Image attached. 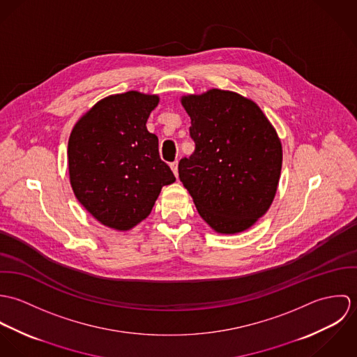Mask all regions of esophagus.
Returning <instances> with one entry per match:
<instances>
[{
    "label": "esophagus",
    "instance_id": "esophagus-1",
    "mask_svg": "<svg viewBox=\"0 0 357 357\" xmlns=\"http://www.w3.org/2000/svg\"><path fill=\"white\" fill-rule=\"evenodd\" d=\"M170 167H172V170H173L174 176L177 177V176H178V162H177V160H174L173 163H170Z\"/></svg>",
    "mask_w": 357,
    "mask_h": 357
}]
</instances>
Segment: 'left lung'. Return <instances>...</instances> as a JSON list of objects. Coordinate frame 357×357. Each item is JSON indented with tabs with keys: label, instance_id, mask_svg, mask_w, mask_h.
Returning <instances> with one entry per match:
<instances>
[{
	"label": "left lung",
	"instance_id": "obj_1",
	"mask_svg": "<svg viewBox=\"0 0 357 357\" xmlns=\"http://www.w3.org/2000/svg\"><path fill=\"white\" fill-rule=\"evenodd\" d=\"M195 151L178 163V177L204 221L218 234L249 229L273 202L282 143L253 100L210 89L187 95Z\"/></svg>",
	"mask_w": 357,
	"mask_h": 357
}]
</instances>
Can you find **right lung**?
<instances>
[{"mask_svg":"<svg viewBox=\"0 0 357 357\" xmlns=\"http://www.w3.org/2000/svg\"><path fill=\"white\" fill-rule=\"evenodd\" d=\"M156 95L136 91L96 102L73 128L68 173L73 191L102 225L129 231L153 210L163 185L176 181L160 159L147 119Z\"/></svg>","mask_w":357,"mask_h":357,"instance_id":"obj_1","label":"right lung"}]
</instances>
